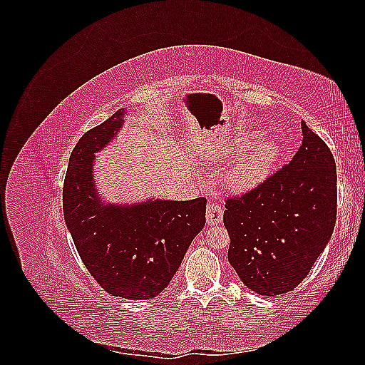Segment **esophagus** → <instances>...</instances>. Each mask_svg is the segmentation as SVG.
Wrapping results in <instances>:
<instances>
[{
  "instance_id": "1",
  "label": "esophagus",
  "mask_w": 365,
  "mask_h": 365,
  "mask_svg": "<svg viewBox=\"0 0 365 365\" xmlns=\"http://www.w3.org/2000/svg\"><path fill=\"white\" fill-rule=\"evenodd\" d=\"M205 217H207V224L208 225H217V224H220V222H222V217H224L222 207H220L216 202L208 204Z\"/></svg>"
}]
</instances>
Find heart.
Segmentation results:
<instances>
[{"instance_id":"1","label":"heart","mask_w":365,"mask_h":365,"mask_svg":"<svg viewBox=\"0 0 365 365\" xmlns=\"http://www.w3.org/2000/svg\"><path fill=\"white\" fill-rule=\"evenodd\" d=\"M260 140V134H247L236 140L240 152L230 170V181L239 189H247L262 181L279 160V148L274 141Z\"/></svg>"}]
</instances>
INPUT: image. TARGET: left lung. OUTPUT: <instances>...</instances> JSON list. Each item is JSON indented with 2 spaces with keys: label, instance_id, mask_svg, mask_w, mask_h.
Returning a JSON list of instances; mask_svg holds the SVG:
<instances>
[{
  "label": "left lung",
  "instance_id": "obj_1",
  "mask_svg": "<svg viewBox=\"0 0 365 365\" xmlns=\"http://www.w3.org/2000/svg\"><path fill=\"white\" fill-rule=\"evenodd\" d=\"M302 130L303 143L289 164L225 201L228 262L244 284L260 295L297 288L336 222L334 155L304 121Z\"/></svg>",
  "mask_w": 365,
  "mask_h": 365
}]
</instances>
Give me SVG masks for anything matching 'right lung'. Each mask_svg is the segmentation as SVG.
Instances as JSON below:
<instances>
[{
  "mask_svg": "<svg viewBox=\"0 0 365 365\" xmlns=\"http://www.w3.org/2000/svg\"><path fill=\"white\" fill-rule=\"evenodd\" d=\"M118 109L81 137L65 175L63 217L90 274L114 297L148 300L178 271L187 248L205 225V197L103 205L93 180L94 153L123 123Z\"/></svg>",
  "mask_w": 365,
  "mask_h": 365,
  "instance_id": "right-lung-1",
  "label": "right lung"
}]
</instances>
